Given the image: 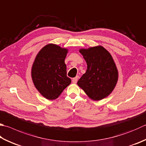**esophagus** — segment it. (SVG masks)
<instances>
[{
    "label": "esophagus",
    "instance_id": "obj_1",
    "mask_svg": "<svg viewBox=\"0 0 146 146\" xmlns=\"http://www.w3.org/2000/svg\"><path fill=\"white\" fill-rule=\"evenodd\" d=\"M78 78H79V76H76V78H73L72 79V82H73V83H76L77 81H78Z\"/></svg>",
    "mask_w": 146,
    "mask_h": 146
}]
</instances>
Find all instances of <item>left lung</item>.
Returning a JSON list of instances; mask_svg holds the SVG:
<instances>
[{
    "mask_svg": "<svg viewBox=\"0 0 146 146\" xmlns=\"http://www.w3.org/2000/svg\"><path fill=\"white\" fill-rule=\"evenodd\" d=\"M87 70L78 82L89 98L98 101L107 97L114 89L118 71L111 54L101 46L81 49Z\"/></svg>",
    "mask_w": 146,
    "mask_h": 146,
    "instance_id": "obj_1",
    "label": "left lung"
}]
</instances>
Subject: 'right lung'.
Masks as SVG:
<instances>
[{
	"mask_svg": "<svg viewBox=\"0 0 146 146\" xmlns=\"http://www.w3.org/2000/svg\"><path fill=\"white\" fill-rule=\"evenodd\" d=\"M68 49L49 44L40 49L32 65L31 76L35 87L48 100L57 98L70 84L65 59Z\"/></svg>",
	"mask_w": 146,
	"mask_h": 146,
	"instance_id": "1",
	"label": "right lung"
}]
</instances>
